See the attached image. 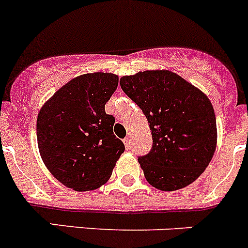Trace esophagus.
Segmentation results:
<instances>
[{"label":"esophagus","instance_id":"obj_1","mask_svg":"<svg viewBox=\"0 0 248 248\" xmlns=\"http://www.w3.org/2000/svg\"><path fill=\"white\" fill-rule=\"evenodd\" d=\"M123 141H124V145H125L126 150H130V147H131V139L128 136V138H125Z\"/></svg>","mask_w":248,"mask_h":248}]
</instances>
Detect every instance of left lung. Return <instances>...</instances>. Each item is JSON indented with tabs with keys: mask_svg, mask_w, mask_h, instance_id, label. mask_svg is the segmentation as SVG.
Wrapping results in <instances>:
<instances>
[{
	"mask_svg": "<svg viewBox=\"0 0 248 248\" xmlns=\"http://www.w3.org/2000/svg\"><path fill=\"white\" fill-rule=\"evenodd\" d=\"M120 86L142 109L152 133V148L139 157L146 180L162 191L193 183L217 146L216 114L208 97L169 70L126 75Z\"/></svg>",
	"mask_w": 248,
	"mask_h": 248,
	"instance_id": "obj_1",
	"label": "left lung"
}]
</instances>
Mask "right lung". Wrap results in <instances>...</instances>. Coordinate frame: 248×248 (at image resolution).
<instances>
[{"mask_svg": "<svg viewBox=\"0 0 248 248\" xmlns=\"http://www.w3.org/2000/svg\"><path fill=\"white\" fill-rule=\"evenodd\" d=\"M112 73H89L63 85L40 109L37 146L45 166L75 191L100 187L124 152L105 105L118 86Z\"/></svg>", "mask_w": 248, "mask_h": 248, "instance_id": "right-lung-1", "label": "right lung"}]
</instances>
